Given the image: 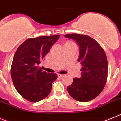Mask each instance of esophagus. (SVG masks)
I'll use <instances>...</instances> for the list:
<instances>
[{"instance_id": "1", "label": "esophagus", "mask_w": 121, "mask_h": 121, "mask_svg": "<svg viewBox=\"0 0 121 121\" xmlns=\"http://www.w3.org/2000/svg\"><path fill=\"white\" fill-rule=\"evenodd\" d=\"M57 76H58L59 78H61V77L64 76V75H61V74H58V75H57Z\"/></svg>"}]
</instances>
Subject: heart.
<instances>
[{"label": "heart", "mask_w": 121, "mask_h": 121, "mask_svg": "<svg viewBox=\"0 0 121 121\" xmlns=\"http://www.w3.org/2000/svg\"><path fill=\"white\" fill-rule=\"evenodd\" d=\"M66 43H72V42H67Z\"/></svg>", "instance_id": "obj_1"}]
</instances>
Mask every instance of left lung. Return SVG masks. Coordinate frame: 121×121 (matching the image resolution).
Wrapping results in <instances>:
<instances>
[{"instance_id": "1", "label": "left lung", "mask_w": 121, "mask_h": 121, "mask_svg": "<svg viewBox=\"0 0 121 121\" xmlns=\"http://www.w3.org/2000/svg\"><path fill=\"white\" fill-rule=\"evenodd\" d=\"M78 43V61L81 63V75L73 79L67 91L77 101L86 102L97 97L104 89L108 75V61L102 46L94 39L86 35L69 34L64 35Z\"/></svg>"}]
</instances>
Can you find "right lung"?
<instances>
[{
	"label": "right lung",
	"instance_id": "obj_1",
	"mask_svg": "<svg viewBox=\"0 0 121 121\" xmlns=\"http://www.w3.org/2000/svg\"><path fill=\"white\" fill-rule=\"evenodd\" d=\"M59 38V35L30 38L24 42L14 54L11 79L17 92L30 102H37L46 98L57 78L56 73L42 70L39 64Z\"/></svg>",
	"mask_w": 121,
	"mask_h": 121
}]
</instances>
